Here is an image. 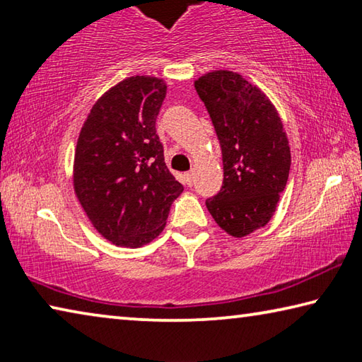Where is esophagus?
<instances>
[{
    "mask_svg": "<svg viewBox=\"0 0 362 362\" xmlns=\"http://www.w3.org/2000/svg\"><path fill=\"white\" fill-rule=\"evenodd\" d=\"M183 179H185V183L188 187L193 185V173H187L185 175H183Z\"/></svg>",
    "mask_w": 362,
    "mask_h": 362,
    "instance_id": "1",
    "label": "esophagus"
}]
</instances>
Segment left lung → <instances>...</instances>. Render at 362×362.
Wrapping results in <instances>:
<instances>
[{"mask_svg": "<svg viewBox=\"0 0 362 362\" xmlns=\"http://www.w3.org/2000/svg\"><path fill=\"white\" fill-rule=\"evenodd\" d=\"M218 137L222 188L206 199L220 228L243 238L265 226L291 169V148L279 115L257 86L217 70L194 81Z\"/></svg>", "mask_w": 362, "mask_h": 362, "instance_id": "1", "label": "left lung"}]
</instances>
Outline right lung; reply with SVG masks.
Listing matches in <instances>:
<instances>
[{"label": "right lung", "instance_id": "1", "mask_svg": "<svg viewBox=\"0 0 362 362\" xmlns=\"http://www.w3.org/2000/svg\"><path fill=\"white\" fill-rule=\"evenodd\" d=\"M164 97L163 79L127 78L95 102L79 132L75 193L94 228L116 246L155 240L183 192L155 127Z\"/></svg>", "mask_w": 362, "mask_h": 362}]
</instances>
